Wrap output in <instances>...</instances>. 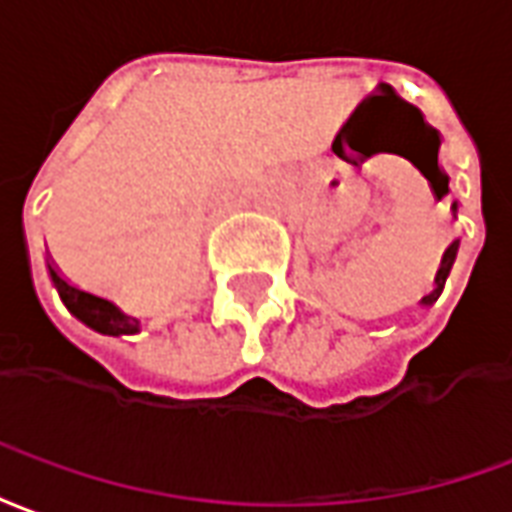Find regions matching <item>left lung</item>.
Segmentation results:
<instances>
[{
    "label": "left lung",
    "instance_id": "8db88e82",
    "mask_svg": "<svg viewBox=\"0 0 512 512\" xmlns=\"http://www.w3.org/2000/svg\"><path fill=\"white\" fill-rule=\"evenodd\" d=\"M434 136H436V130H434ZM439 138V136H436ZM439 179H442V185L447 188V177L439 171ZM453 210H455V204H453ZM458 248H461V240H455L450 248L445 251V259H442V267H439V272H436V289L428 297H423V305L428 308V305H434L436 300H439V294H442V289H445V283H447V275H450V270H453V264L455 259H458Z\"/></svg>",
    "mask_w": 512,
    "mask_h": 512
}]
</instances>
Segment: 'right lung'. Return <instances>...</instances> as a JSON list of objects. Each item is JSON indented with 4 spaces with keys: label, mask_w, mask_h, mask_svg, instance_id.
<instances>
[{
    "label": "right lung",
    "mask_w": 512,
    "mask_h": 512,
    "mask_svg": "<svg viewBox=\"0 0 512 512\" xmlns=\"http://www.w3.org/2000/svg\"><path fill=\"white\" fill-rule=\"evenodd\" d=\"M48 272H51V281L57 286L59 297L65 302V308L73 316H76L78 322H84L87 327H92L95 333L103 335H133L138 333V322L136 316H128V313H122L114 305V302L103 300L98 294L84 292V289H78L73 283L67 281L65 275L57 270V264L48 259Z\"/></svg>",
    "instance_id": "obj_1"
}]
</instances>
